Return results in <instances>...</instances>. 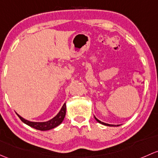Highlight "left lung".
<instances>
[{
  "label": "left lung",
  "instance_id": "obj_1",
  "mask_svg": "<svg viewBox=\"0 0 158 158\" xmlns=\"http://www.w3.org/2000/svg\"><path fill=\"white\" fill-rule=\"evenodd\" d=\"M94 118H95L96 120H97L98 122L99 123H101V124H103V125H105V126H109V127H116V125H111V124H107V123H103V122H101V121L99 120V119H98L97 118H96L95 117H94ZM117 127H118V126H119V125H117Z\"/></svg>",
  "mask_w": 158,
  "mask_h": 158
}]
</instances>
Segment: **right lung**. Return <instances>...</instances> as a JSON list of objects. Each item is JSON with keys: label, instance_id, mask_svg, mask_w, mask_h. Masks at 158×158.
<instances>
[{"label": "right lung", "instance_id": "add662e5", "mask_svg": "<svg viewBox=\"0 0 158 158\" xmlns=\"http://www.w3.org/2000/svg\"><path fill=\"white\" fill-rule=\"evenodd\" d=\"M65 115H66V103L63 105L62 108H61L60 110V112L58 113L57 115L56 116V117H54L53 119L47 121V122H43V123L30 122V121L27 120V119H25L24 118H23L22 117H20L19 114H17V116L19 117V119H20L24 123H26V125L29 126V127L34 128V129H38V130H41V131L49 130V129H54V128L57 127V126H59L60 124L63 122L64 117H65Z\"/></svg>", "mask_w": 158, "mask_h": 158}]
</instances>
